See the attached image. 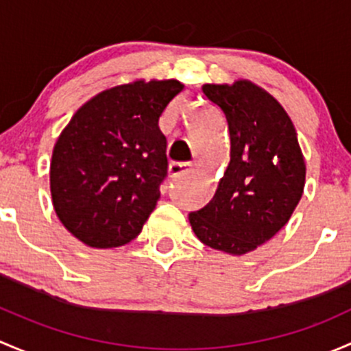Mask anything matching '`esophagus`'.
I'll use <instances>...</instances> for the list:
<instances>
[{
    "label": "esophagus",
    "mask_w": 351,
    "mask_h": 351,
    "mask_svg": "<svg viewBox=\"0 0 351 351\" xmlns=\"http://www.w3.org/2000/svg\"><path fill=\"white\" fill-rule=\"evenodd\" d=\"M193 171V164H189V162H172L171 165H169V176L172 177V179H177V177L187 174V172Z\"/></svg>",
    "instance_id": "34e87169"
}]
</instances>
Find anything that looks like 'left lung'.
Here are the masks:
<instances>
[{
    "label": "left lung",
    "mask_w": 351,
    "mask_h": 351,
    "mask_svg": "<svg viewBox=\"0 0 351 351\" xmlns=\"http://www.w3.org/2000/svg\"><path fill=\"white\" fill-rule=\"evenodd\" d=\"M202 93L225 114L231 150L215 196L189 213V223L208 247L243 255L292 216L304 191V157L289 114L254 82L204 84Z\"/></svg>",
    "instance_id": "obj_1"
}]
</instances>
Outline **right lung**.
<instances>
[{"label": "right lung", "instance_id": "right-lung-1", "mask_svg": "<svg viewBox=\"0 0 351 351\" xmlns=\"http://www.w3.org/2000/svg\"><path fill=\"white\" fill-rule=\"evenodd\" d=\"M182 89L176 79L114 86L62 130L50 164L53 209L88 247H121L140 234L167 177L158 118Z\"/></svg>", "mask_w": 351, "mask_h": 351}]
</instances>
